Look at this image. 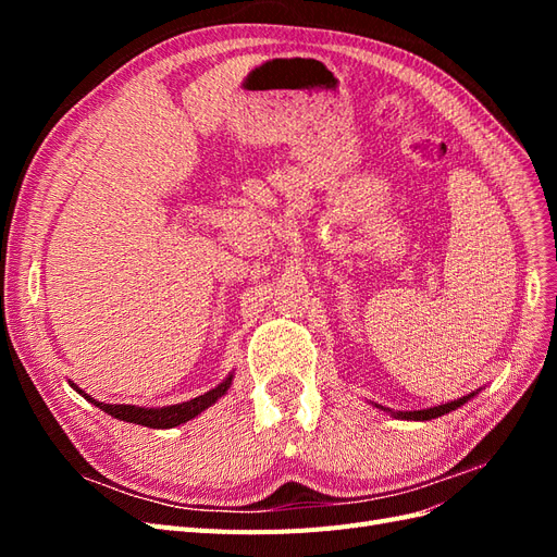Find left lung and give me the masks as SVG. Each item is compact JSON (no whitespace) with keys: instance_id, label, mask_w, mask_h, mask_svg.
Masks as SVG:
<instances>
[{"instance_id":"obj_1","label":"left lung","mask_w":557,"mask_h":557,"mask_svg":"<svg viewBox=\"0 0 557 557\" xmlns=\"http://www.w3.org/2000/svg\"><path fill=\"white\" fill-rule=\"evenodd\" d=\"M474 395H467V397H462V399H455V401H448V404H442V407H432V409H423V411H399V413H393V416H397V418H401V420H432V418H440V416H444V413H448V411H455L458 407H462V404L467 401V399H471Z\"/></svg>"}]
</instances>
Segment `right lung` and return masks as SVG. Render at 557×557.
Wrapping results in <instances>:
<instances>
[{
  "label": "right lung",
  "instance_id": "right-lung-1",
  "mask_svg": "<svg viewBox=\"0 0 557 557\" xmlns=\"http://www.w3.org/2000/svg\"><path fill=\"white\" fill-rule=\"evenodd\" d=\"M232 383V376H227L221 385L213 387V391L199 395L190 401H183V404H174V407H164V409H144V407H132V404H104V401H97L90 395H86L76 387L74 383V391L81 393L88 401H92L95 407H99L102 411H107L109 416L117 418V420H125V423H137V425H146V428H158V430H166V428H176L185 420L195 418L197 413H201L205 409H209L211 404L223 397L227 393V387Z\"/></svg>",
  "mask_w": 557,
  "mask_h": 557
}]
</instances>
